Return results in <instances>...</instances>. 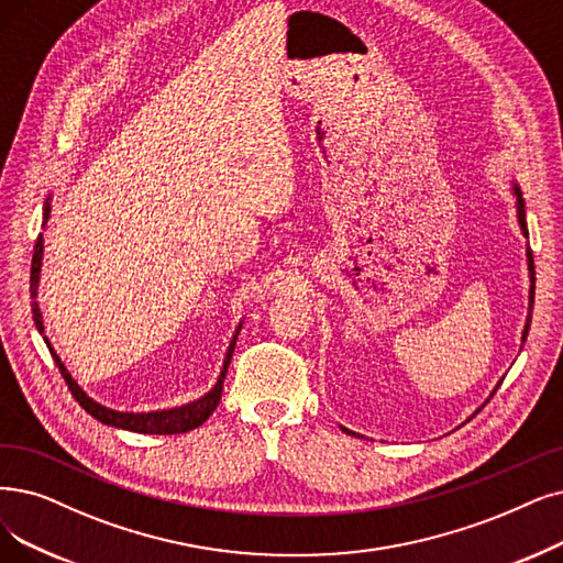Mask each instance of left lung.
Listing matches in <instances>:
<instances>
[{
  "mask_svg": "<svg viewBox=\"0 0 563 563\" xmlns=\"http://www.w3.org/2000/svg\"><path fill=\"white\" fill-rule=\"evenodd\" d=\"M512 191H515V196H517V221H520V229H522V233L525 235H529V231H527V219H525V200H522V191L517 189V187H512ZM527 261H529V275H531V290H529V319H527V325H525V332H522V342L527 340V334H529V325H531V311H533V290H536V269H533V254H531V250H527ZM499 386H501V380H499ZM497 386V388H499ZM497 393V390H494ZM494 393L489 395V399L494 397ZM487 399V401H489ZM481 411V409H478ZM476 411V413H478ZM344 430V427H342ZM344 432H349V430H344ZM349 434H353L355 437V432H349Z\"/></svg>",
  "mask_w": 563,
  "mask_h": 563,
  "instance_id": "left-lung-1",
  "label": "left lung"
}]
</instances>
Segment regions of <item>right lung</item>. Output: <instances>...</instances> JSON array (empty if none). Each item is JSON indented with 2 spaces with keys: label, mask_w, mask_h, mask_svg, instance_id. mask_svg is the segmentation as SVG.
Wrapping results in <instances>:
<instances>
[{
  "label": "right lung",
  "mask_w": 563,
  "mask_h": 563,
  "mask_svg": "<svg viewBox=\"0 0 563 563\" xmlns=\"http://www.w3.org/2000/svg\"><path fill=\"white\" fill-rule=\"evenodd\" d=\"M48 214H51V200L46 203V208H43V217H46L48 221ZM41 254H43V235L36 238V244H34V256H32V273H30V290H32V298H36V284H38V269H41ZM32 313H34V323L38 328V332H43V321H41V311H38V305L32 302ZM238 336V332H235ZM235 336L231 342V349L227 353V360H223V369H221V376L217 380V386L206 395L196 399L194 404H187V407H179V409H170V411H154V413H120V411H112V409H106L101 407V404H97L92 397H87L76 380L71 378V374L66 372V367L62 365V360L57 357V353L51 349L53 357H55V365L59 367L66 386H69L71 395L76 397V401L80 404V407L89 413L95 416L97 420L106 422V424H112V427H122V430H129V432H139V434H183V432H189V430H196L198 424H203L212 411L217 409V404L221 399V388H223V378H227V369L231 365V357H233V349H235ZM48 344V340H46Z\"/></svg>",
  "instance_id": "1"
}]
</instances>
